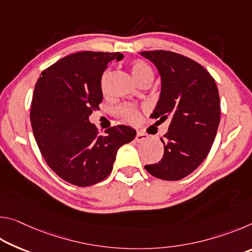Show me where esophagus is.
<instances>
[{"instance_id":"esophagus-1","label":"esophagus","mask_w":252,"mask_h":252,"mask_svg":"<svg viewBox=\"0 0 252 252\" xmlns=\"http://www.w3.org/2000/svg\"><path fill=\"white\" fill-rule=\"evenodd\" d=\"M147 139H148V135L146 133H143V132H140V131L136 132V135L134 139L136 142H143V141H146Z\"/></svg>"}]
</instances>
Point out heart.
<instances>
[{
	"label": "heart",
	"mask_w": 252,
	"mask_h": 252,
	"mask_svg": "<svg viewBox=\"0 0 252 252\" xmlns=\"http://www.w3.org/2000/svg\"><path fill=\"white\" fill-rule=\"evenodd\" d=\"M130 71L131 74L133 76V79L136 81V83L142 82L144 80H153V71L150 66H149L146 62L142 61V60H134V61L131 62L130 64ZM106 72H104L103 75H102L101 79V85L103 87L105 79H106ZM118 113L121 118L125 119V120L134 123L139 120L140 113L139 110L136 106L126 103L122 104L118 108Z\"/></svg>",
	"instance_id": "obj_1"
}]
</instances>
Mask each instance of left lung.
I'll list each match as a JSON object with an SVG mask.
<instances>
[{
  "label": "left lung",
  "mask_w": 252,
  "mask_h": 252,
  "mask_svg": "<svg viewBox=\"0 0 252 252\" xmlns=\"http://www.w3.org/2000/svg\"><path fill=\"white\" fill-rule=\"evenodd\" d=\"M157 66L161 93L153 119L171 117L163 142V158L146 165L153 177L177 181L193 172L206 159L220 122V99L215 79L193 60L170 51H143Z\"/></svg>",
  "instance_id": "obj_1"
}]
</instances>
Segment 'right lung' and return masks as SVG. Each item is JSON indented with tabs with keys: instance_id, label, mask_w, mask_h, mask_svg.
I'll return each mask as SVG.
<instances>
[{
	"instance_id": "right-lung-1",
	"label": "right lung",
	"mask_w": 252,
	"mask_h": 252,
	"mask_svg": "<svg viewBox=\"0 0 252 252\" xmlns=\"http://www.w3.org/2000/svg\"><path fill=\"white\" fill-rule=\"evenodd\" d=\"M119 52H78L42 72L34 88L31 125L49 167L78 187L100 182L113 169L119 148L135 138L134 129L117 126L100 135L89 121L103 99L101 78Z\"/></svg>"
}]
</instances>
